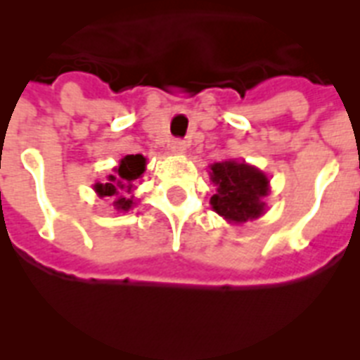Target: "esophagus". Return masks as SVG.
I'll list each match as a JSON object with an SVG mask.
<instances>
[{
  "mask_svg": "<svg viewBox=\"0 0 360 360\" xmlns=\"http://www.w3.org/2000/svg\"><path fill=\"white\" fill-rule=\"evenodd\" d=\"M186 146H188V143H186L185 140H179V138H177V140L169 141V149H172V153H175V155H181V153H185Z\"/></svg>",
  "mask_w": 360,
  "mask_h": 360,
  "instance_id": "34e87169",
  "label": "esophagus"
}]
</instances>
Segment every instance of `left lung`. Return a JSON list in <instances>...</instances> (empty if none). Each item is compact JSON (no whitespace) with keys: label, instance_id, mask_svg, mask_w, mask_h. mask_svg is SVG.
Wrapping results in <instances>:
<instances>
[{"label":"left lung","instance_id":"1","mask_svg":"<svg viewBox=\"0 0 360 360\" xmlns=\"http://www.w3.org/2000/svg\"><path fill=\"white\" fill-rule=\"evenodd\" d=\"M217 192L211 196L213 211L228 222L243 224L265 213L263 198L269 192L267 175L246 162L224 160L209 166Z\"/></svg>","mask_w":360,"mask_h":360}]
</instances>
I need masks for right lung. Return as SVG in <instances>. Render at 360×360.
<instances>
[{
  "instance_id": "right-lung-1",
  "label": "right lung",
  "mask_w": 360,
  "mask_h": 360,
  "mask_svg": "<svg viewBox=\"0 0 360 360\" xmlns=\"http://www.w3.org/2000/svg\"><path fill=\"white\" fill-rule=\"evenodd\" d=\"M147 158L143 155H127L120 160V166L112 169V175L104 183H95V192L101 198H114L117 211H129L134 205V196H129L134 188V181L146 172Z\"/></svg>"
}]
</instances>
